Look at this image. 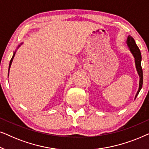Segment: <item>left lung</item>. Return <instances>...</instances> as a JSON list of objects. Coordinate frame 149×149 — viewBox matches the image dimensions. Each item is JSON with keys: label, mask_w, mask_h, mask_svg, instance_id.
Listing matches in <instances>:
<instances>
[{"label": "left lung", "mask_w": 149, "mask_h": 149, "mask_svg": "<svg viewBox=\"0 0 149 149\" xmlns=\"http://www.w3.org/2000/svg\"><path fill=\"white\" fill-rule=\"evenodd\" d=\"M127 45L129 48L130 52L132 53V54L133 55L134 60H135V64H136V70H137L138 74L139 75L140 78V82H139V88L136 93L135 99L137 97V95L139 93L140 89H142V83H143V72H142V68L141 66V61H142V56H141V53L140 51L137 46V45L136 44L135 40L131 36L129 35L127 37V41H126Z\"/></svg>", "instance_id": "8db88e82"}]
</instances>
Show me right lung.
<instances>
[{
	"label": "right lung",
	"mask_w": 149,
	"mask_h": 149,
	"mask_svg": "<svg viewBox=\"0 0 149 149\" xmlns=\"http://www.w3.org/2000/svg\"><path fill=\"white\" fill-rule=\"evenodd\" d=\"M23 44V42H22V43H20V45H18V47H17V49L20 46L22 45ZM16 51L17 50H15V52L13 53V57H12L11 58V61H10V63H9V70H10V68H11V64H12V62H13V58H14V56H15V53H16ZM8 77H9V74H8Z\"/></svg>",
	"instance_id": "obj_1"
}]
</instances>
